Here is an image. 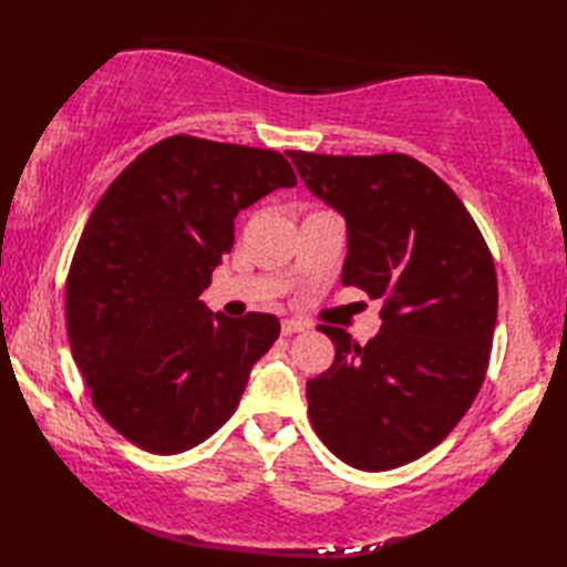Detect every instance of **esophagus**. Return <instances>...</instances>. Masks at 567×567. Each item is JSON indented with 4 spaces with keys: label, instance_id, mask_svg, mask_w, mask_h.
<instances>
[{
    "label": "esophagus",
    "instance_id": "1",
    "mask_svg": "<svg viewBox=\"0 0 567 567\" xmlns=\"http://www.w3.org/2000/svg\"><path fill=\"white\" fill-rule=\"evenodd\" d=\"M308 326L306 322H300V320H284L281 322V332L284 334H296V332H303Z\"/></svg>",
    "mask_w": 567,
    "mask_h": 567
}]
</instances>
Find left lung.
Returning <instances> with one entry per match:
<instances>
[{
    "mask_svg": "<svg viewBox=\"0 0 567 567\" xmlns=\"http://www.w3.org/2000/svg\"><path fill=\"white\" fill-rule=\"evenodd\" d=\"M288 156L348 225L342 284L384 300L381 330L364 348L342 328H320L334 362L308 379L310 423L357 470L401 467L445 441L487 374L494 259L467 207L421 161Z\"/></svg>",
    "mask_w": 567,
    "mask_h": 567,
    "instance_id": "obj_1",
    "label": "left lung"
}]
</instances>
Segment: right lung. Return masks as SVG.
Returning <instances> with one entry per match:
<instances>
[{"mask_svg": "<svg viewBox=\"0 0 567 567\" xmlns=\"http://www.w3.org/2000/svg\"><path fill=\"white\" fill-rule=\"evenodd\" d=\"M293 186L279 152L178 134L138 154L95 205L65 284L68 338L92 403L126 441L176 455L239 406L281 326L213 313L200 293L235 245L237 213Z\"/></svg>", "mask_w": 567, "mask_h": 567, "instance_id": "1", "label": "right lung"}]
</instances>
